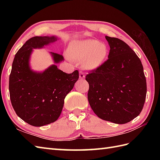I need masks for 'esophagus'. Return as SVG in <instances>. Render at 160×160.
<instances>
[{
    "mask_svg": "<svg viewBox=\"0 0 160 160\" xmlns=\"http://www.w3.org/2000/svg\"><path fill=\"white\" fill-rule=\"evenodd\" d=\"M79 77H80V79H81V80L84 79V78H85V75H84V73L83 72V71H80Z\"/></svg>",
    "mask_w": 160,
    "mask_h": 160,
    "instance_id": "1",
    "label": "esophagus"
}]
</instances>
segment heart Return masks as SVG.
Wrapping results in <instances>:
<instances>
[{"mask_svg": "<svg viewBox=\"0 0 160 160\" xmlns=\"http://www.w3.org/2000/svg\"><path fill=\"white\" fill-rule=\"evenodd\" d=\"M69 51L74 60L82 62L87 69H96L106 60L108 49L97 40H84L71 42Z\"/></svg>", "mask_w": 160, "mask_h": 160, "instance_id": "obj_1", "label": "heart"}]
</instances>
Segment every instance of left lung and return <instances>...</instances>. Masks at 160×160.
<instances>
[{
  "instance_id": "left-lung-1",
  "label": "left lung",
  "mask_w": 160,
  "mask_h": 160,
  "mask_svg": "<svg viewBox=\"0 0 160 160\" xmlns=\"http://www.w3.org/2000/svg\"><path fill=\"white\" fill-rule=\"evenodd\" d=\"M110 46L108 60L86 76L87 97L100 118L125 124L138 116L147 96V80L140 59L127 43L106 36Z\"/></svg>"
}]
</instances>
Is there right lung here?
<instances>
[{
	"label": "right lung",
	"instance_id": "add662e5",
	"mask_svg": "<svg viewBox=\"0 0 160 160\" xmlns=\"http://www.w3.org/2000/svg\"><path fill=\"white\" fill-rule=\"evenodd\" d=\"M57 40L54 36H34L29 39L16 53L9 75V90L12 105L22 120L34 127L55 122L62 112L64 100L79 78L78 70L67 73L56 64L42 73L30 69L29 60L32 49L42 48ZM58 63L63 56L52 53Z\"/></svg>",
	"mask_w": 160,
	"mask_h": 160
}]
</instances>
